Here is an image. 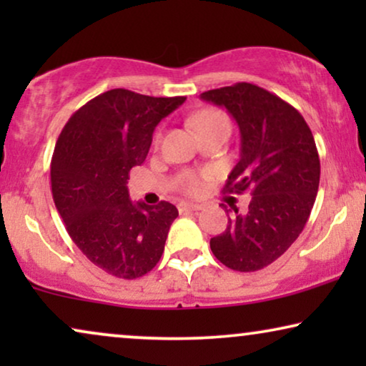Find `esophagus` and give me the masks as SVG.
Segmentation results:
<instances>
[{
  "instance_id": "1",
  "label": "esophagus",
  "mask_w": 366,
  "mask_h": 366,
  "mask_svg": "<svg viewBox=\"0 0 366 366\" xmlns=\"http://www.w3.org/2000/svg\"><path fill=\"white\" fill-rule=\"evenodd\" d=\"M203 207L202 204H197V203H182L179 204V212H199Z\"/></svg>"
}]
</instances>
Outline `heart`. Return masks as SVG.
Instances as JSON below:
<instances>
[{
  "label": "heart",
  "mask_w": 366,
  "mask_h": 366,
  "mask_svg": "<svg viewBox=\"0 0 366 366\" xmlns=\"http://www.w3.org/2000/svg\"><path fill=\"white\" fill-rule=\"evenodd\" d=\"M192 122L194 124V128L198 129L199 134L204 132H212V129H219V128L229 129V119L227 114L214 108L203 109V112L194 114ZM157 139L159 142V134ZM204 182H207L204 178L193 177L192 174V177H188L187 182H184V192H188L189 194H198L204 188Z\"/></svg>",
  "instance_id": "heart-1"
}]
</instances>
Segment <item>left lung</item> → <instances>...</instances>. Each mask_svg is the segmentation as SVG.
<instances>
[{
	"label": "left lung",
	"instance_id": "obj_1",
	"mask_svg": "<svg viewBox=\"0 0 366 366\" xmlns=\"http://www.w3.org/2000/svg\"><path fill=\"white\" fill-rule=\"evenodd\" d=\"M199 98L227 108L239 128V159L224 192L252 189L248 212L234 209L209 247L224 267L257 272L282 257L308 222L320 184L317 144L298 109L257 84L209 89Z\"/></svg>",
	"mask_w": 366,
	"mask_h": 366
}]
</instances>
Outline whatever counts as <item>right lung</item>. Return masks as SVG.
Masks as SVG:
<instances>
[{
	"instance_id": "1",
	"label": "right lung",
	"mask_w": 366,
	"mask_h": 366,
	"mask_svg": "<svg viewBox=\"0 0 366 366\" xmlns=\"http://www.w3.org/2000/svg\"><path fill=\"white\" fill-rule=\"evenodd\" d=\"M184 99L109 89L74 112L59 133L54 204L74 244L113 277L139 278L162 258L178 209L168 202L133 203L127 183L147 158L157 124Z\"/></svg>"
}]
</instances>
